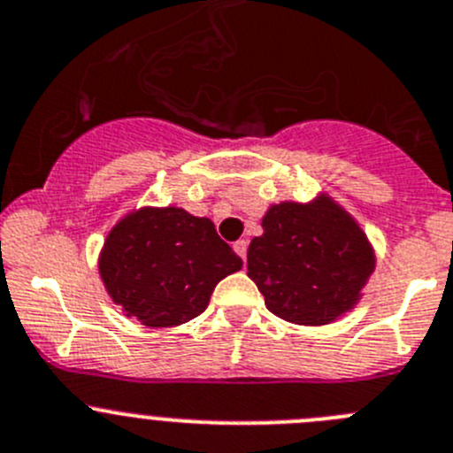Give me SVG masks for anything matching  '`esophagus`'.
<instances>
[{"instance_id":"34e87169","label":"esophagus","mask_w":453,"mask_h":453,"mask_svg":"<svg viewBox=\"0 0 453 453\" xmlns=\"http://www.w3.org/2000/svg\"><path fill=\"white\" fill-rule=\"evenodd\" d=\"M234 252L241 257V259L246 261V257H248V241L246 239L236 241V243H234Z\"/></svg>"}]
</instances>
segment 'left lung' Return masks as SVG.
Masks as SVG:
<instances>
[{"instance_id": "1", "label": "left lung", "mask_w": 453, "mask_h": 453, "mask_svg": "<svg viewBox=\"0 0 453 453\" xmlns=\"http://www.w3.org/2000/svg\"><path fill=\"white\" fill-rule=\"evenodd\" d=\"M261 227L264 234L248 248V277L270 312L302 326H324L360 302L375 268L373 248L331 196L270 205Z\"/></svg>"}]
</instances>
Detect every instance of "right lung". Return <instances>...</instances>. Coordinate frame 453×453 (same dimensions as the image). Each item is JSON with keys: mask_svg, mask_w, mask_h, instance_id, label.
<instances>
[{"mask_svg": "<svg viewBox=\"0 0 453 453\" xmlns=\"http://www.w3.org/2000/svg\"><path fill=\"white\" fill-rule=\"evenodd\" d=\"M241 265L210 219L172 205L122 217L98 261L113 303L151 328L179 326L201 315L214 286Z\"/></svg>", "mask_w": 453, "mask_h": 453, "instance_id": "right-lung-1", "label": "right lung"}]
</instances>
